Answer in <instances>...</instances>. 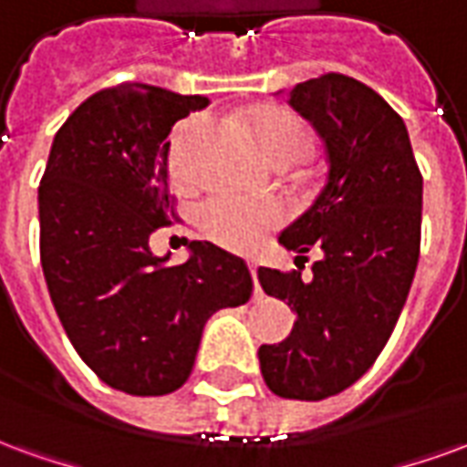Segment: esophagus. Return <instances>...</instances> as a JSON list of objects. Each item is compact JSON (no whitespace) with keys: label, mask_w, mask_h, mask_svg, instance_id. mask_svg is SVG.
I'll return each mask as SVG.
<instances>
[{"label":"esophagus","mask_w":467,"mask_h":467,"mask_svg":"<svg viewBox=\"0 0 467 467\" xmlns=\"http://www.w3.org/2000/svg\"><path fill=\"white\" fill-rule=\"evenodd\" d=\"M247 267H250V275H253L254 280V277H257V265L247 263ZM254 297H260V285H254Z\"/></svg>","instance_id":"esophagus-1"}]
</instances>
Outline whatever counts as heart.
I'll return each instance as SVG.
<instances>
[{
    "instance_id": "1",
    "label": "heart",
    "mask_w": 467,
    "mask_h": 467,
    "mask_svg": "<svg viewBox=\"0 0 467 467\" xmlns=\"http://www.w3.org/2000/svg\"><path fill=\"white\" fill-rule=\"evenodd\" d=\"M200 127L197 119H187L174 130L170 140V170L177 182H192V137ZM253 137L267 160L297 162L313 147V137L293 112L287 109H263L253 119ZM285 210L275 202H247L240 197H210L197 210V224L207 240L233 253H250L265 234L280 227Z\"/></svg>"
}]
</instances>
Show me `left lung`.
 Here are the masks:
<instances>
[{
	"instance_id": "left-lung-1",
	"label": "left lung",
	"mask_w": 467,
	"mask_h": 467,
	"mask_svg": "<svg viewBox=\"0 0 467 467\" xmlns=\"http://www.w3.org/2000/svg\"><path fill=\"white\" fill-rule=\"evenodd\" d=\"M287 102L320 132L330 170L280 244L297 260L313 247L323 257L310 283L300 270H257L265 293L297 315L290 337L257 355L275 395L325 400L360 380L395 330L420 257L422 174L402 117L358 79L327 72Z\"/></svg>"
}]
</instances>
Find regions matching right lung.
Returning <instances> with one entry per match:
<instances>
[{
  "label": "right lung",
  "instance_id": "1",
  "mask_svg": "<svg viewBox=\"0 0 467 467\" xmlns=\"http://www.w3.org/2000/svg\"><path fill=\"white\" fill-rule=\"evenodd\" d=\"M207 102L142 82L99 89L59 127L39 182V257L59 323L97 378L130 395L182 388L204 323L253 295L244 260L217 244L194 240L182 265L150 250L177 220L167 137Z\"/></svg>",
  "mask_w": 467,
  "mask_h": 467
}]
</instances>
